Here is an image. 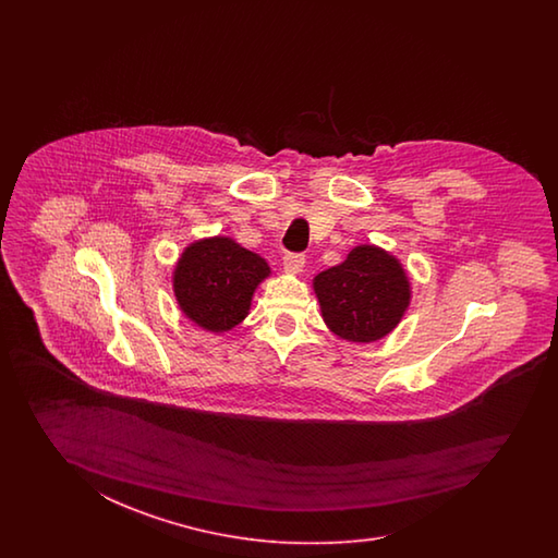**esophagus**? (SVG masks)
<instances>
[{"instance_id":"34e87169","label":"esophagus","mask_w":558,"mask_h":558,"mask_svg":"<svg viewBox=\"0 0 558 558\" xmlns=\"http://www.w3.org/2000/svg\"><path fill=\"white\" fill-rule=\"evenodd\" d=\"M305 267V257L301 253H289L283 257L284 274L299 275Z\"/></svg>"}]
</instances>
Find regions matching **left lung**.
Masks as SVG:
<instances>
[{
    "label": "left lung",
    "instance_id": "left-lung-1",
    "mask_svg": "<svg viewBox=\"0 0 558 558\" xmlns=\"http://www.w3.org/2000/svg\"><path fill=\"white\" fill-rule=\"evenodd\" d=\"M313 289L325 325L351 343L387 337L411 305L403 263L377 245H356L341 265L320 271Z\"/></svg>",
    "mask_w": 558,
    "mask_h": 558
}]
</instances>
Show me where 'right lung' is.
Segmentation results:
<instances>
[{"mask_svg": "<svg viewBox=\"0 0 558 558\" xmlns=\"http://www.w3.org/2000/svg\"><path fill=\"white\" fill-rule=\"evenodd\" d=\"M269 275L262 255L215 235L183 250L173 269V293L191 323L219 335L250 315L253 293Z\"/></svg>", "mask_w": 558, "mask_h": 558, "instance_id": "add662e5", "label": "right lung"}]
</instances>
